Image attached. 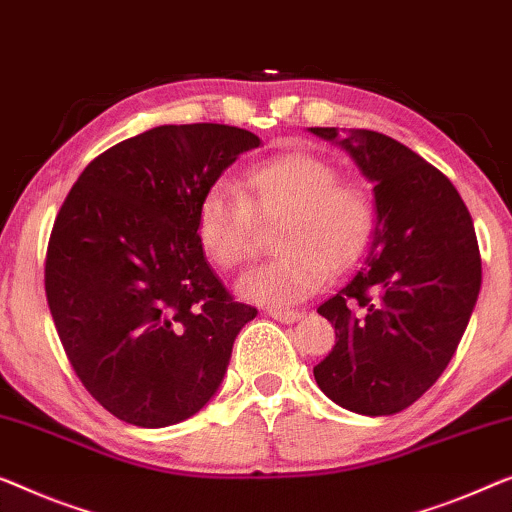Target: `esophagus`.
Instances as JSON below:
<instances>
[{
  "label": "esophagus",
  "mask_w": 512,
  "mask_h": 512,
  "mask_svg": "<svg viewBox=\"0 0 512 512\" xmlns=\"http://www.w3.org/2000/svg\"><path fill=\"white\" fill-rule=\"evenodd\" d=\"M268 314L281 323H295L302 316L298 309H268Z\"/></svg>",
  "instance_id": "esophagus-1"
}]
</instances>
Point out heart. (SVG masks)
<instances>
[{"label":"heart","mask_w":512,"mask_h":512,"mask_svg":"<svg viewBox=\"0 0 512 512\" xmlns=\"http://www.w3.org/2000/svg\"><path fill=\"white\" fill-rule=\"evenodd\" d=\"M279 258L251 270L240 295L286 307L321 291L332 270L358 263L372 244L376 205L358 182L316 154L286 152L249 168L240 194L214 184L196 207L198 247L221 270H238L258 247V224L279 221Z\"/></svg>","instance_id":"1"}]
</instances>
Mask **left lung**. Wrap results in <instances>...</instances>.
Listing matches in <instances>:
<instances>
[{
	"mask_svg": "<svg viewBox=\"0 0 512 512\" xmlns=\"http://www.w3.org/2000/svg\"><path fill=\"white\" fill-rule=\"evenodd\" d=\"M309 131L351 154L376 201L365 268L318 307L337 342L314 379L348 411L392 416L432 388L469 325L483 279L476 231L453 182L395 138Z\"/></svg>",
	"mask_w": 512,
	"mask_h": 512,
	"instance_id": "1",
	"label": "left lung"
}]
</instances>
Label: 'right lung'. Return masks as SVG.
Returning <instances> with one entry per match:
<instances>
[{
    "mask_svg": "<svg viewBox=\"0 0 512 512\" xmlns=\"http://www.w3.org/2000/svg\"><path fill=\"white\" fill-rule=\"evenodd\" d=\"M258 145L228 124H164L99 154L66 196L46 298L73 372L115 418L175 425L224 381L258 311L212 272L194 219L205 191Z\"/></svg>",
    "mask_w": 512,
    "mask_h": 512,
    "instance_id": "right-lung-1",
    "label": "right lung"
}]
</instances>
